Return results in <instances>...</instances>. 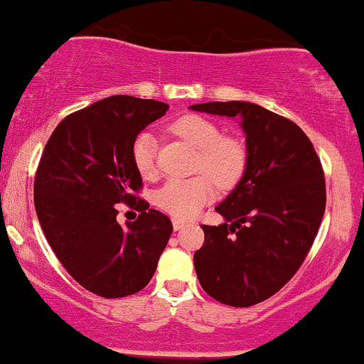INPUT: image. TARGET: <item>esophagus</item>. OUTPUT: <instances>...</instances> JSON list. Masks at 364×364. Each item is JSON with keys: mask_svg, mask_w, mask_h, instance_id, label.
<instances>
[{"mask_svg": "<svg viewBox=\"0 0 364 364\" xmlns=\"http://www.w3.org/2000/svg\"><path fill=\"white\" fill-rule=\"evenodd\" d=\"M185 225H186L185 220H179V218H173V229L174 230H181Z\"/></svg>", "mask_w": 364, "mask_h": 364, "instance_id": "34e87169", "label": "esophagus"}]
</instances>
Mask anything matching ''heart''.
Returning <instances> with one entry per match:
<instances>
[{"mask_svg":"<svg viewBox=\"0 0 364 364\" xmlns=\"http://www.w3.org/2000/svg\"><path fill=\"white\" fill-rule=\"evenodd\" d=\"M171 130L198 149L196 171L205 174L169 179L156 191L154 201L163 212L174 218H191L215 195L212 178L220 188L237 185L246 171L247 152L240 140L224 137L215 122L201 115L179 117L171 125ZM156 137L151 132L139 134L132 144L134 168L146 179L156 176Z\"/></svg>","mask_w":364,"mask_h":364,"instance_id":"b5f03b06","label":"heart"}]
</instances>
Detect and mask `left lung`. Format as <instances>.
<instances>
[{
    "label": "left lung",
    "mask_w": 364,
    "mask_h": 364,
    "mask_svg": "<svg viewBox=\"0 0 364 364\" xmlns=\"http://www.w3.org/2000/svg\"><path fill=\"white\" fill-rule=\"evenodd\" d=\"M190 108L239 118L246 134V171L215 207L225 222L201 225L205 242L193 261L212 299L251 307L283 288L312 247L326 212L322 164L299 125L259 105L213 102Z\"/></svg>",
    "instance_id": "obj_1"
}]
</instances>
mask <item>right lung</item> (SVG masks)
Here are the masks:
<instances>
[{"instance_id": "right-lung-1", "label": "right lung", "mask_w": 364, "mask_h": 364, "mask_svg": "<svg viewBox=\"0 0 364 364\" xmlns=\"http://www.w3.org/2000/svg\"><path fill=\"white\" fill-rule=\"evenodd\" d=\"M169 105L117 95L65 117L47 140L35 176V210L47 242L81 287L103 299L151 282L173 232L164 213L132 195L142 186L132 144ZM117 203L139 209L116 222Z\"/></svg>"}]
</instances>
